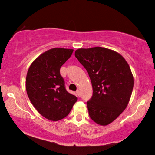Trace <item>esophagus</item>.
<instances>
[{
    "label": "esophagus",
    "mask_w": 155,
    "mask_h": 155,
    "mask_svg": "<svg viewBox=\"0 0 155 155\" xmlns=\"http://www.w3.org/2000/svg\"><path fill=\"white\" fill-rule=\"evenodd\" d=\"M77 96H81V92H80V91L79 90H77Z\"/></svg>",
    "instance_id": "esophagus-1"
}]
</instances>
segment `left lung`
Instances as JSON below:
<instances>
[{
	"label": "left lung",
	"instance_id": "1",
	"mask_svg": "<svg viewBox=\"0 0 155 155\" xmlns=\"http://www.w3.org/2000/svg\"><path fill=\"white\" fill-rule=\"evenodd\" d=\"M74 55L87 71L93 88L87 102L91 119L105 126L126 109L133 88L130 67L119 53L102 47L80 48Z\"/></svg>",
	"mask_w": 155,
	"mask_h": 155
}]
</instances>
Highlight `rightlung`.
Masks as SVG:
<instances>
[{"mask_svg": "<svg viewBox=\"0 0 155 155\" xmlns=\"http://www.w3.org/2000/svg\"><path fill=\"white\" fill-rule=\"evenodd\" d=\"M72 49L55 48L39 56L28 70L26 89L28 98L45 118L58 121L69 114L77 101L65 89L60 68L71 57Z\"/></svg>", "mask_w": 155, "mask_h": 155, "instance_id": "obj_1", "label": "right lung"}]
</instances>
